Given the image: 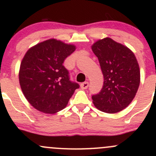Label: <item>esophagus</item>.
Returning a JSON list of instances; mask_svg holds the SVG:
<instances>
[{
	"label": "esophagus",
	"mask_w": 156,
	"mask_h": 156,
	"mask_svg": "<svg viewBox=\"0 0 156 156\" xmlns=\"http://www.w3.org/2000/svg\"><path fill=\"white\" fill-rule=\"evenodd\" d=\"M88 85H89V83H88L87 81H84V82L81 83V89H83V90L87 89V88L88 87Z\"/></svg>",
	"instance_id": "1"
}]
</instances>
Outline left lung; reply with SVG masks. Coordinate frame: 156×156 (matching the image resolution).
<instances>
[{
    "label": "left lung",
    "mask_w": 156,
    "mask_h": 156,
    "mask_svg": "<svg viewBox=\"0 0 156 156\" xmlns=\"http://www.w3.org/2000/svg\"><path fill=\"white\" fill-rule=\"evenodd\" d=\"M92 50L104 78L101 90L92 95L93 103L102 112H119L131 103L137 92L140 81L137 60L130 49L109 37L94 43Z\"/></svg>",
    "instance_id": "left-lung-1"
}]
</instances>
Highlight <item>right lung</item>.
<instances>
[{
	"mask_svg": "<svg viewBox=\"0 0 156 156\" xmlns=\"http://www.w3.org/2000/svg\"><path fill=\"white\" fill-rule=\"evenodd\" d=\"M75 47L49 39L30 48L20 65V84L34 108L47 114L64 108L79 84L70 81L63 62Z\"/></svg>",
	"mask_w": 156,
	"mask_h": 156,
	"instance_id": "right-lung-1",
	"label": "right lung"
}]
</instances>
